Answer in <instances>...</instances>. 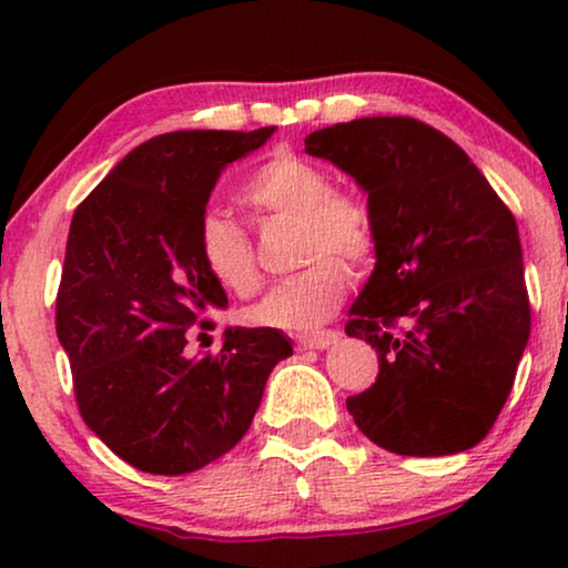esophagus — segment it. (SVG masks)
Here are the masks:
<instances>
[{
  "label": "esophagus",
  "instance_id": "obj_1",
  "mask_svg": "<svg viewBox=\"0 0 568 568\" xmlns=\"http://www.w3.org/2000/svg\"><path fill=\"white\" fill-rule=\"evenodd\" d=\"M338 333L336 331H313V333H300L297 348H328L336 344Z\"/></svg>",
  "mask_w": 568,
  "mask_h": 568
}]
</instances>
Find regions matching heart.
Returning <instances> with one entry per match:
<instances>
[{"label":"heart","instance_id":"obj_1","mask_svg":"<svg viewBox=\"0 0 568 568\" xmlns=\"http://www.w3.org/2000/svg\"><path fill=\"white\" fill-rule=\"evenodd\" d=\"M240 204L253 214H286L300 220L297 274L282 278L247 310V321L266 328H313L341 307L348 271L367 266L377 247V222L369 201L341 191L315 162L276 154L255 170L237 191ZM199 258L230 294L251 300L261 290L258 255L247 232L220 212L199 222ZM341 260L345 262L339 263Z\"/></svg>","mask_w":568,"mask_h":568}]
</instances>
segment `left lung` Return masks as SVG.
I'll return each instance as SVG.
<instances>
[{"mask_svg": "<svg viewBox=\"0 0 568 568\" xmlns=\"http://www.w3.org/2000/svg\"><path fill=\"white\" fill-rule=\"evenodd\" d=\"M305 152L356 178L377 222L346 333L375 348L379 372L346 398L354 424L395 455L476 447L530 338L515 214L453 139L410 115L313 131Z\"/></svg>", "mask_w": 568, "mask_h": 568, "instance_id": "obj_1", "label": "left lung"}]
</instances>
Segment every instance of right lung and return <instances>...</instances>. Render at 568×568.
<instances>
[{
	"mask_svg": "<svg viewBox=\"0 0 568 568\" xmlns=\"http://www.w3.org/2000/svg\"><path fill=\"white\" fill-rule=\"evenodd\" d=\"M271 134L154 136L72 216L57 336L82 422L136 470L183 476L230 453L251 429L271 369L292 354L276 328H230L220 354L185 352L193 325L212 328L206 313L227 305L199 258L209 193L224 165Z\"/></svg>",
	"mask_w": 568,
	"mask_h": 568,
	"instance_id": "1",
	"label": "right lung"
}]
</instances>
